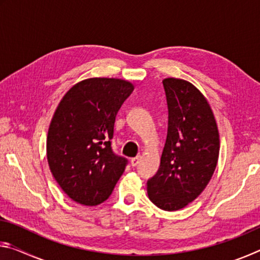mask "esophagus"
<instances>
[{
	"label": "esophagus",
	"mask_w": 260,
	"mask_h": 260,
	"mask_svg": "<svg viewBox=\"0 0 260 260\" xmlns=\"http://www.w3.org/2000/svg\"><path fill=\"white\" fill-rule=\"evenodd\" d=\"M140 159H141L140 156H136L134 158H132V159H131V165L132 166H136L140 162Z\"/></svg>",
	"instance_id": "34e87169"
}]
</instances>
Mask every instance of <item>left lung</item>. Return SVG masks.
<instances>
[{
	"mask_svg": "<svg viewBox=\"0 0 260 260\" xmlns=\"http://www.w3.org/2000/svg\"><path fill=\"white\" fill-rule=\"evenodd\" d=\"M169 126L157 173L147 182L148 196L165 211L183 209L212 178L219 157V132L203 94L182 79L162 80Z\"/></svg>",
	"mask_w": 260,
	"mask_h": 260,
	"instance_id": "1",
	"label": "left lung"
}]
</instances>
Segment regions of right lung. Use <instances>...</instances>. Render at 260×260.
Returning <instances> with one entry per match:
<instances>
[{
    "label": "right lung",
    "instance_id": "add662e5",
    "mask_svg": "<svg viewBox=\"0 0 260 260\" xmlns=\"http://www.w3.org/2000/svg\"><path fill=\"white\" fill-rule=\"evenodd\" d=\"M134 90L131 82L90 78L78 82L57 107L47 138V158L57 183L79 204L109 199L127 159L112 151L116 116Z\"/></svg>",
    "mask_w": 260,
    "mask_h": 260
}]
</instances>
